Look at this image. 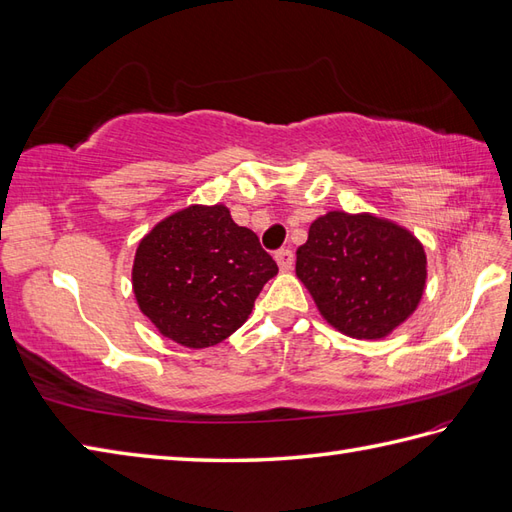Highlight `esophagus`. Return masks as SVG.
<instances>
[{
    "instance_id": "1",
    "label": "esophagus",
    "mask_w": 512,
    "mask_h": 512,
    "mask_svg": "<svg viewBox=\"0 0 512 512\" xmlns=\"http://www.w3.org/2000/svg\"><path fill=\"white\" fill-rule=\"evenodd\" d=\"M293 260H295V256H293L291 249H278V252H276V263H278L280 271H291Z\"/></svg>"
}]
</instances>
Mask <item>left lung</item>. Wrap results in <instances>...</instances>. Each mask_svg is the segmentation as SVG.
Segmentation results:
<instances>
[{"mask_svg":"<svg viewBox=\"0 0 512 512\" xmlns=\"http://www.w3.org/2000/svg\"><path fill=\"white\" fill-rule=\"evenodd\" d=\"M295 273L332 328L360 341L389 336L415 313L428 258L408 228L373 213L330 210L297 247Z\"/></svg>","mask_w":512,"mask_h":512,"instance_id":"obj_1","label":"left lung"}]
</instances>
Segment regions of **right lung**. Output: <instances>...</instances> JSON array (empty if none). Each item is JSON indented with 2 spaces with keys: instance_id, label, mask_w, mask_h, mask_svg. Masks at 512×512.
Wrapping results in <instances>:
<instances>
[{
  "instance_id": "add662e5",
  "label": "right lung",
  "mask_w": 512,
  "mask_h": 512,
  "mask_svg": "<svg viewBox=\"0 0 512 512\" xmlns=\"http://www.w3.org/2000/svg\"><path fill=\"white\" fill-rule=\"evenodd\" d=\"M278 265L223 204H191L158 221L134 254L132 291L165 339L204 350L252 313Z\"/></svg>"
}]
</instances>
